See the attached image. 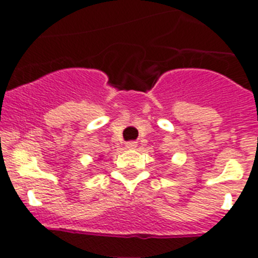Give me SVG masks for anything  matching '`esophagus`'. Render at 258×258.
I'll return each instance as SVG.
<instances>
[{
	"label": "esophagus",
	"mask_w": 258,
	"mask_h": 258,
	"mask_svg": "<svg viewBox=\"0 0 258 258\" xmlns=\"http://www.w3.org/2000/svg\"><path fill=\"white\" fill-rule=\"evenodd\" d=\"M125 146H126L127 150H134L137 147V142H127Z\"/></svg>",
	"instance_id": "1"
}]
</instances>
